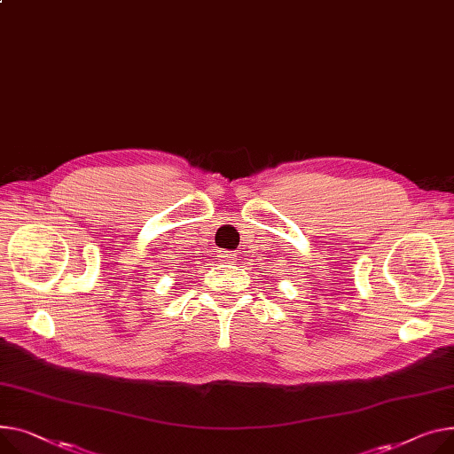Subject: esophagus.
Listing matches in <instances>:
<instances>
[{
  "instance_id": "1",
  "label": "esophagus",
  "mask_w": 454,
  "mask_h": 454,
  "mask_svg": "<svg viewBox=\"0 0 454 454\" xmlns=\"http://www.w3.org/2000/svg\"><path fill=\"white\" fill-rule=\"evenodd\" d=\"M219 257H221L224 262H235V261H237V255H235L233 252H223Z\"/></svg>"
}]
</instances>
